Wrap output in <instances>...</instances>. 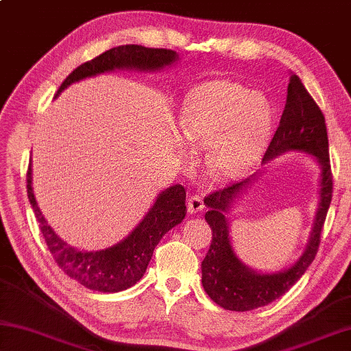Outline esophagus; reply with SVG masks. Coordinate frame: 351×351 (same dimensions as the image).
<instances>
[{"label": "esophagus", "instance_id": "1", "mask_svg": "<svg viewBox=\"0 0 351 351\" xmlns=\"http://www.w3.org/2000/svg\"><path fill=\"white\" fill-rule=\"evenodd\" d=\"M204 208V201L199 195H192L187 199V210L189 213H197Z\"/></svg>", "mask_w": 351, "mask_h": 351}]
</instances>
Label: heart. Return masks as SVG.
<instances>
[{
	"label": "heart",
	"mask_w": 351,
	"mask_h": 351,
	"mask_svg": "<svg viewBox=\"0 0 351 351\" xmlns=\"http://www.w3.org/2000/svg\"><path fill=\"white\" fill-rule=\"evenodd\" d=\"M273 104L241 82L213 80L197 86L184 103L180 124L197 150L212 147L208 167L216 176L241 175L263 154L273 125Z\"/></svg>",
	"instance_id": "1"
}]
</instances>
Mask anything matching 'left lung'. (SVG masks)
<instances>
[{
  "label": "left lung",
  "instance_id": "obj_1",
  "mask_svg": "<svg viewBox=\"0 0 351 351\" xmlns=\"http://www.w3.org/2000/svg\"><path fill=\"white\" fill-rule=\"evenodd\" d=\"M287 150L308 152L317 158L322 167L321 202L313 232L307 250L291 269L276 275H259L247 269L233 252L224 213L230 208L234 197L245 190L250 178L228 184L204 197L208 207L206 221L212 228V242L201 264L202 287L210 299L226 310L250 311L281 298L304 275L319 248L322 227L333 195L327 125L321 107L296 75L290 76L281 123L265 150L263 162Z\"/></svg>",
  "mask_w": 351,
  "mask_h": 351
}]
</instances>
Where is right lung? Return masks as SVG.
I'll return each instance as SVG.
<instances>
[{
    "label": "right lung",
    "instance_id": "add662e5",
    "mask_svg": "<svg viewBox=\"0 0 351 351\" xmlns=\"http://www.w3.org/2000/svg\"><path fill=\"white\" fill-rule=\"evenodd\" d=\"M176 60L173 50L152 49L136 44L118 46L101 53L97 58L76 67L62 81L56 95L67 86L87 76H93L113 69L156 70L171 64ZM27 196L34 207L43 238L60 269L81 285L103 293H117L135 285L143 278L152 259L155 247L171 227L186 216V189L180 184L158 196L155 206L139 222V226L119 244L101 252H80L56 237L40 212L32 190V169H27Z\"/></svg>",
    "mask_w": 351,
    "mask_h": 351
}]
</instances>
